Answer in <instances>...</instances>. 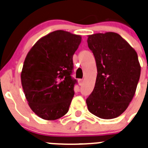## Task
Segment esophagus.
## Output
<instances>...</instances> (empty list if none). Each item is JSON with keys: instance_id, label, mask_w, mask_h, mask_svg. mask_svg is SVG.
<instances>
[{"instance_id": "34e87169", "label": "esophagus", "mask_w": 148, "mask_h": 148, "mask_svg": "<svg viewBox=\"0 0 148 148\" xmlns=\"http://www.w3.org/2000/svg\"><path fill=\"white\" fill-rule=\"evenodd\" d=\"M78 82H79V85H82L83 83H84V80L83 79H79Z\"/></svg>"}]
</instances>
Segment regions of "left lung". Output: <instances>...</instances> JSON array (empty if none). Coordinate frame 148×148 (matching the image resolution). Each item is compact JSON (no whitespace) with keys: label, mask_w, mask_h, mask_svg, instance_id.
<instances>
[{"label":"left lung","mask_w":148,"mask_h":148,"mask_svg":"<svg viewBox=\"0 0 148 148\" xmlns=\"http://www.w3.org/2000/svg\"><path fill=\"white\" fill-rule=\"evenodd\" d=\"M87 44L97 70L93 91L86 100L88 110L100 119L116 118L135 94L141 71L137 53L115 32L89 35Z\"/></svg>","instance_id":"left-lung-1"}]
</instances>
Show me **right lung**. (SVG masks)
Listing matches in <instances>:
<instances>
[{
    "mask_svg": "<svg viewBox=\"0 0 148 148\" xmlns=\"http://www.w3.org/2000/svg\"><path fill=\"white\" fill-rule=\"evenodd\" d=\"M81 37L64 30L40 39L27 53L21 74V84L33 112L56 120L68 112L77 83L71 77L73 55Z\"/></svg>",
    "mask_w": 148,
    "mask_h": 148,
    "instance_id": "1",
    "label": "right lung"
}]
</instances>
